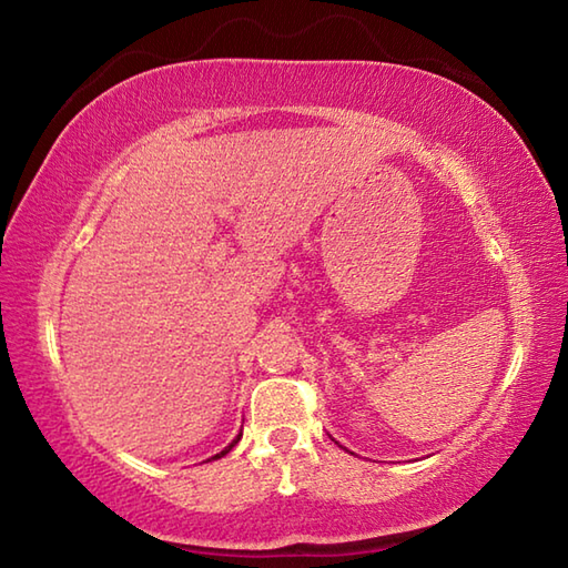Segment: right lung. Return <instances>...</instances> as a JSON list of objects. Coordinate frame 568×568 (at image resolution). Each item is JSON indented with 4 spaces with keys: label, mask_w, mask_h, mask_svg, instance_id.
Returning a JSON list of instances; mask_svg holds the SVG:
<instances>
[{
    "label": "right lung",
    "mask_w": 568,
    "mask_h": 568,
    "mask_svg": "<svg viewBox=\"0 0 568 568\" xmlns=\"http://www.w3.org/2000/svg\"><path fill=\"white\" fill-rule=\"evenodd\" d=\"M239 439H241V432H239V434H236V439H234V442H232V444H229V446H226V449H224V452H220V454H216V456H212V458H222V456H224V454H229V452H232V449H234V446H236V444H239Z\"/></svg>",
    "instance_id": "1"
}]
</instances>
